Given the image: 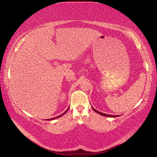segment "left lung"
Masks as SVG:
<instances>
[{"label": "left lung", "mask_w": 157, "mask_h": 157, "mask_svg": "<svg viewBox=\"0 0 157 157\" xmlns=\"http://www.w3.org/2000/svg\"><path fill=\"white\" fill-rule=\"evenodd\" d=\"M92 109H94L95 112L96 113H99V114H100V115H102V116H107V117H117V116H113V115H109V114H106V113H102V112H100V111H97L96 109H95L92 107Z\"/></svg>", "instance_id": "1"}]
</instances>
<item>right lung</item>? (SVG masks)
<instances>
[{"mask_svg": "<svg viewBox=\"0 0 157 157\" xmlns=\"http://www.w3.org/2000/svg\"><path fill=\"white\" fill-rule=\"evenodd\" d=\"M68 109L69 108H68V109L66 110L64 113H63L62 114H61V115H59V116H57V117H55V118H50V119H48V121H52V120H54V119H56V118H59V117H61V116H62L63 115H64V114L66 113V111H67L68 110Z\"/></svg>", "mask_w": 157, "mask_h": 157, "instance_id": "add662e5", "label": "right lung"}]
</instances>
